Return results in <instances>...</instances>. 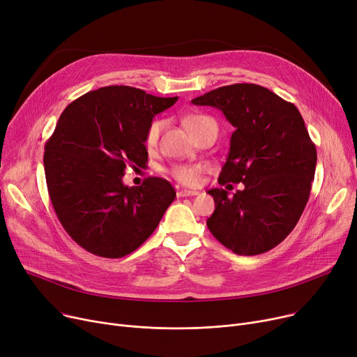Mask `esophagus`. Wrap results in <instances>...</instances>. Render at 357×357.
<instances>
[{
  "instance_id": "34e87169",
  "label": "esophagus",
  "mask_w": 357,
  "mask_h": 357,
  "mask_svg": "<svg viewBox=\"0 0 357 357\" xmlns=\"http://www.w3.org/2000/svg\"><path fill=\"white\" fill-rule=\"evenodd\" d=\"M176 194H178V197H195L199 192L198 191H191V190H179Z\"/></svg>"
}]
</instances>
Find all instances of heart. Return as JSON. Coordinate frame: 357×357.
<instances>
[{"instance_id": "b5f03b06", "label": "heart", "mask_w": 357, "mask_h": 357, "mask_svg": "<svg viewBox=\"0 0 357 357\" xmlns=\"http://www.w3.org/2000/svg\"><path fill=\"white\" fill-rule=\"evenodd\" d=\"M215 124V121L207 116L202 114H197V116H191L185 120V126L188 128V131H191L199 128L204 124ZM217 126V124H215ZM163 128V121L162 120H153L152 123L149 124L146 135H144V146L150 150L155 149L160 136V131ZM201 172H202V166L199 165H191V163H179V165H172L171 167L167 169V174L171 175L175 181H178L182 185L186 186H195L199 183L201 181Z\"/></svg>"}]
</instances>
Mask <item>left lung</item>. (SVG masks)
Wrapping results in <instances>:
<instances>
[{"label": "left lung", "mask_w": 357, "mask_h": 357, "mask_svg": "<svg viewBox=\"0 0 357 357\" xmlns=\"http://www.w3.org/2000/svg\"><path fill=\"white\" fill-rule=\"evenodd\" d=\"M222 111L234 131L220 185H245L229 195L210 190L211 234L236 255L265 253L294 230L310 198L317 150L298 108L256 84H233L192 100Z\"/></svg>", "instance_id": "left-lung-1"}]
</instances>
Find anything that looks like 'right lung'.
I'll list each match as a JSON object with an SVG mask.
<instances>
[{"instance_id": "obj_1", "label": "right lung", "mask_w": 357, "mask_h": 357, "mask_svg": "<svg viewBox=\"0 0 357 357\" xmlns=\"http://www.w3.org/2000/svg\"><path fill=\"white\" fill-rule=\"evenodd\" d=\"M176 101L111 85L63 109L45 146V175L56 215L86 252L108 259L130 255L174 202L169 181L150 176L140 186H126L123 175L127 166L146 165V130Z\"/></svg>"}]
</instances>
